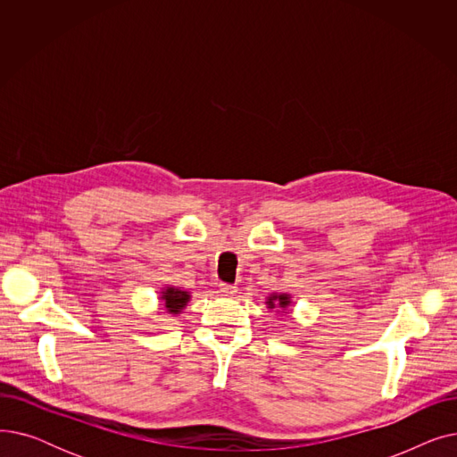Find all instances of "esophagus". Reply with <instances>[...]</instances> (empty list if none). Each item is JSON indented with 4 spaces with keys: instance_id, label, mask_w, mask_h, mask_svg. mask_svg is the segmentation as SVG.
<instances>
[{
    "instance_id": "34e87169",
    "label": "esophagus",
    "mask_w": 457,
    "mask_h": 457,
    "mask_svg": "<svg viewBox=\"0 0 457 457\" xmlns=\"http://www.w3.org/2000/svg\"><path fill=\"white\" fill-rule=\"evenodd\" d=\"M219 289H220V293H224V295H235V293H237V287H235V285H229V283H220Z\"/></svg>"
}]
</instances>
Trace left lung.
<instances>
[{
	"instance_id": "1",
	"label": "left lung",
	"mask_w": 457,
	"mask_h": 457,
	"mask_svg": "<svg viewBox=\"0 0 457 457\" xmlns=\"http://www.w3.org/2000/svg\"><path fill=\"white\" fill-rule=\"evenodd\" d=\"M265 303L269 305V309H274L276 305L281 307V309H285L287 305L291 303V295H270Z\"/></svg>"
}]
</instances>
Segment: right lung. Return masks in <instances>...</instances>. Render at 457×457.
Returning a JSON list of instances; mask_svg holds the SVG:
<instances>
[{
	"instance_id": "obj_1",
	"label": "right lung",
	"mask_w": 457,
	"mask_h": 457,
	"mask_svg": "<svg viewBox=\"0 0 457 457\" xmlns=\"http://www.w3.org/2000/svg\"><path fill=\"white\" fill-rule=\"evenodd\" d=\"M161 295V300L164 302V307L170 315H179L181 309H185L187 302L190 300V295L187 291L174 289V287H166Z\"/></svg>"
}]
</instances>
